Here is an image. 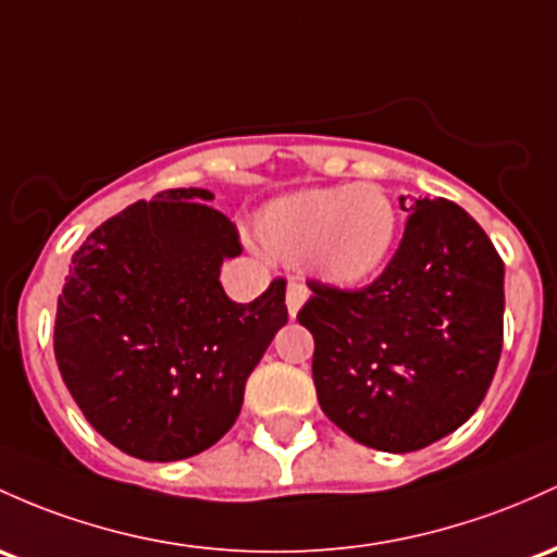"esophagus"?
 Wrapping results in <instances>:
<instances>
[{
    "label": "esophagus",
    "mask_w": 557,
    "mask_h": 557,
    "mask_svg": "<svg viewBox=\"0 0 557 557\" xmlns=\"http://www.w3.org/2000/svg\"><path fill=\"white\" fill-rule=\"evenodd\" d=\"M307 298H309L307 285H304L301 280H290L288 290H285V304H288L290 317L298 314V309H301L304 304H307Z\"/></svg>",
    "instance_id": "1"
}]
</instances>
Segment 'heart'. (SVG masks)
<instances>
[{"mask_svg": "<svg viewBox=\"0 0 557 557\" xmlns=\"http://www.w3.org/2000/svg\"><path fill=\"white\" fill-rule=\"evenodd\" d=\"M396 209L377 185L311 187L272 200L256 222V240L272 259H307L335 285H357L381 272L396 240Z\"/></svg>", "mask_w": 557, "mask_h": 557, "instance_id": "1", "label": "heart"}]
</instances>
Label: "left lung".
I'll return each instance as SVG.
<instances>
[{
	"instance_id": "8db88e82",
	"label": "left lung",
	"mask_w": 557,
	"mask_h": 557,
	"mask_svg": "<svg viewBox=\"0 0 557 557\" xmlns=\"http://www.w3.org/2000/svg\"><path fill=\"white\" fill-rule=\"evenodd\" d=\"M391 261L359 290L309 280L317 399L354 442L423 449L484 401L503 354L505 264L470 213L420 198Z\"/></svg>"
}]
</instances>
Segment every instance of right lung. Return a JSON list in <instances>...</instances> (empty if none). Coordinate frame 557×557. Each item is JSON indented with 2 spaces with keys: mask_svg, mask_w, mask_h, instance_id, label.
<instances>
[{
  "mask_svg": "<svg viewBox=\"0 0 557 557\" xmlns=\"http://www.w3.org/2000/svg\"><path fill=\"white\" fill-rule=\"evenodd\" d=\"M200 187L163 189L100 224L73 253L54 314V359L100 436L174 462L235 425L248 375L288 322L285 280L230 301L219 269L237 227Z\"/></svg>",
  "mask_w": 557,
  "mask_h": 557,
  "instance_id": "add662e5",
  "label": "right lung"
}]
</instances>
